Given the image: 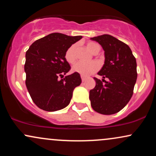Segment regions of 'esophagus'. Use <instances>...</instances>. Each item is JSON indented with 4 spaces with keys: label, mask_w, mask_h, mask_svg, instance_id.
Here are the masks:
<instances>
[{
    "label": "esophagus",
    "mask_w": 156,
    "mask_h": 156,
    "mask_svg": "<svg viewBox=\"0 0 156 156\" xmlns=\"http://www.w3.org/2000/svg\"><path fill=\"white\" fill-rule=\"evenodd\" d=\"M81 80H82V82L85 81V80H86V78H85V77L81 76Z\"/></svg>",
    "instance_id": "obj_1"
}]
</instances>
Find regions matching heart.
<instances>
[{"label": "heart", "instance_id": "obj_1", "mask_svg": "<svg viewBox=\"0 0 156 156\" xmlns=\"http://www.w3.org/2000/svg\"><path fill=\"white\" fill-rule=\"evenodd\" d=\"M87 48L93 54H97L100 51V46L95 42H88L86 44ZM64 58L68 63L73 64L77 59V44H73L69 46L64 53ZM99 64L96 62H92L88 64L78 62L73 67V71L78 73L82 76H89L99 69Z\"/></svg>", "mask_w": 156, "mask_h": 156}]
</instances>
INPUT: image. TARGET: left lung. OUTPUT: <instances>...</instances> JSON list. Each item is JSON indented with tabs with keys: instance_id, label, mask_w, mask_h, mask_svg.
I'll list each match as a JSON object with an SVG mask.
<instances>
[{
	"instance_id": "obj_1",
	"label": "left lung",
	"mask_w": 156,
	"mask_h": 156,
	"mask_svg": "<svg viewBox=\"0 0 156 156\" xmlns=\"http://www.w3.org/2000/svg\"><path fill=\"white\" fill-rule=\"evenodd\" d=\"M103 47L105 63L94 77L96 85L89 91L91 105L105 115L119 112L129 102L137 78L136 61L128 44L115 37L103 34L91 38ZM106 80H105V78Z\"/></svg>"
}]
</instances>
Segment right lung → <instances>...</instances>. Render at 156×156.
<instances>
[{
    "label": "right lung",
    "instance_id": "obj_1",
    "mask_svg": "<svg viewBox=\"0 0 156 156\" xmlns=\"http://www.w3.org/2000/svg\"><path fill=\"white\" fill-rule=\"evenodd\" d=\"M82 38L53 33L37 39L26 53V85L32 101L39 108L55 112L69 105L73 92L81 83L80 74L63 78L71 69L64 58L69 46Z\"/></svg>",
    "mask_w": 156,
    "mask_h": 156
}]
</instances>
